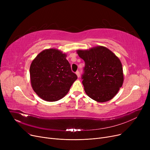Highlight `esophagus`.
<instances>
[{
  "mask_svg": "<svg viewBox=\"0 0 150 150\" xmlns=\"http://www.w3.org/2000/svg\"><path fill=\"white\" fill-rule=\"evenodd\" d=\"M76 75H77V76L78 78L80 77V72H79V71H76Z\"/></svg>",
  "mask_w": 150,
  "mask_h": 150,
  "instance_id": "1",
  "label": "esophagus"
}]
</instances>
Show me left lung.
Returning a JSON list of instances; mask_svg holds the SVG:
<instances>
[{
  "mask_svg": "<svg viewBox=\"0 0 150 150\" xmlns=\"http://www.w3.org/2000/svg\"><path fill=\"white\" fill-rule=\"evenodd\" d=\"M76 52L85 62L82 83L86 93L100 103L114 98L124 80L119 58L106 47L100 45Z\"/></svg>",
  "mask_w": 150,
  "mask_h": 150,
  "instance_id": "8db88e82",
  "label": "left lung"
}]
</instances>
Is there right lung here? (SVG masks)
Instances as JSON below:
<instances>
[{
	"label": "right lung",
	"mask_w": 150,
	"mask_h": 150,
	"mask_svg": "<svg viewBox=\"0 0 150 150\" xmlns=\"http://www.w3.org/2000/svg\"><path fill=\"white\" fill-rule=\"evenodd\" d=\"M66 57L58 49H49L39 53L31 62V87L42 100L56 101L61 99L77 79Z\"/></svg>",
	"instance_id": "obj_1"
}]
</instances>
